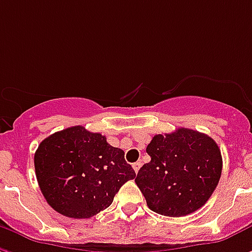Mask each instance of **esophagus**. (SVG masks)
I'll return each instance as SVG.
<instances>
[{
	"instance_id": "34e87169",
	"label": "esophagus",
	"mask_w": 252,
	"mask_h": 252,
	"mask_svg": "<svg viewBox=\"0 0 252 252\" xmlns=\"http://www.w3.org/2000/svg\"><path fill=\"white\" fill-rule=\"evenodd\" d=\"M132 167H133V170L137 173V171L140 170V167H142V162H136V163H133L132 164Z\"/></svg>"
}]
</instances>
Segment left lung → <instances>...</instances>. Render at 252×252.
<instances>
[{"instance_id": "8db88e82", "label": "left lung", "mask_w": 252, "mask_h": 252, "mask_svg": "<svg viewBox=\"0 0 252 252\" xmlns=\"http://www.w3.org/2000/svg\"><path fill=\"white\" fill-rule=\"evenodd\" d=\"M146 151L151 160L143 164L135 182L151 211L181 217L205 205L222 169L220 148L212 137L178 128L155 135Z\"/></svg>"}]
</instances>
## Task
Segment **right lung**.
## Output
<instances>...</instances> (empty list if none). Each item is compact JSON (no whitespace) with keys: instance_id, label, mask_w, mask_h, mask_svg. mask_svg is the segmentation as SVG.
Segmentation results:
<instances>
[{"instance_id":"right-lung-1","label":"right lung","mask_w":252,"mask_h":252,"mask_svg":"<svg viewBox=\"0 0 252 252\" xmlns=\"http://www.w3.org/2000/svg\"><path fill=\"white\" fill-rule=\"evenodd\" d=\"M35 171L50 206L71 219L106 209L121 186L136 177L121 148L82 126L46 137L35 153Z\"/></svg>"}]
</instances>
